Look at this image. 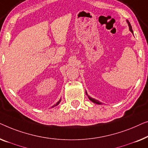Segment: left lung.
Listing matches in <instances>:
<instances>
[{
	"mask_svg": "<svg viewBox=\"0 0 148 148\" xmlns=\"http://www.w3.org/2000/svg\"><path fill=\"white\" fill-rule=\"evenodd\" d=\"M127 23H128V25H129V27H130V32H132V33H134V32H133V30H132V26H131V24H130V23L129 22V21H127ZM86 95H87V93H86ZM87 96H88V99L90 100L92 102V103H96V104H97V105H101V103H100V102L99 101H97V100H96V99H93V98H92V97H89V96L87 95Z\"/></svg>",
	"mask_w": 148,
	"mask_h": 148,
	"instance_id": "1",
	"label": "left lung"
}]
</instances>
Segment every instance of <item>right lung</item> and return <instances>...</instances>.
Listing matches in <instances>:
<instances>
[{
	"label": "right lung",
	"mask_w": 148,
	"mask_h": 148,
	"mask_svg": "<svg viewBox=\"0 0 148 148\" xmlns=\"http://www.w3.org/2000/svg\"><path fill=\"white\" fill-rule=\"evenodd\" d=\"M60 101H61V99H60V101H58V103L56 104V105H54L53 106H52V107H56V106H57V105H59V103H60Z\"/></svg>",
	"instance_id": "obj_1"
}]
</instances>
